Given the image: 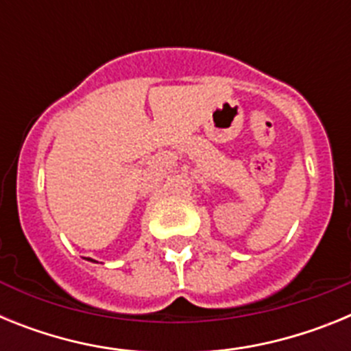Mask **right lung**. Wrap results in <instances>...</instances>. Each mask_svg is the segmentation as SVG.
I'll return each instance as SVG.
<instances>
[{"label":"right lung","instance_id":"obj_1","mask_svg":"<svg viewBox=\"0 0 351 351\" xmlns=\"http://www.w3.org/2000/svg\"><path fill=\"white\" fill-rule=\"evenodd\" d=\"M93 262H95V260H93Z\"/></svg>","mask_w":351,"mask_h":351}]
</instances>
